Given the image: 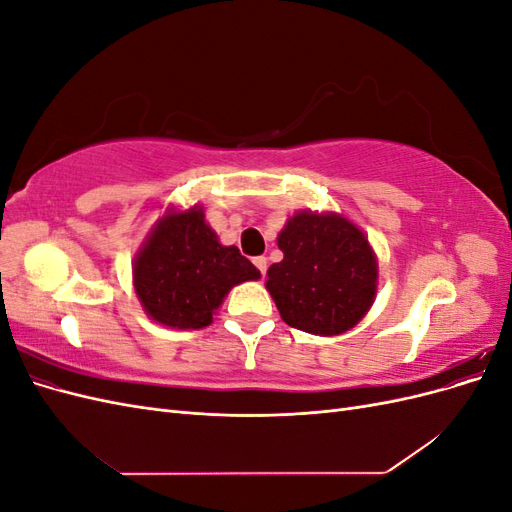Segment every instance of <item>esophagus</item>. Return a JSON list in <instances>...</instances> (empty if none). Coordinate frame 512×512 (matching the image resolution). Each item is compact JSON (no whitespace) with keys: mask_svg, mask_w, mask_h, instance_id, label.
Returning <instances> with one entry per match:
<instances>
[{"mask_svg":"<svg viewBox=\"0 0 512 512\" xmlns=\"http://www.w3.org/2000/svg\"><path fill=\"white\" fill-rule=\"evenodd\" d=\"M254 265H256V269H258L262 275L267 273V258H265V256H256V258H254Z\"/></svg>","mask_w":512,"mask_h":512,"instance_id":"1","label":"esophagus"}]
</instances>
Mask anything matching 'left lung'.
I'll return each mask as SVG.
<instances>
[{
  "mask_svg": "<svg viewBox=\"0 0 512 512\" xmlns=\"http://www.w3.org/2000/svg\"><path fill=\"white\" fill-rule=\"evenodd\" d=\"M277 247L284 258L265 286L286 324L331 337L365 318L378 292V256L359 226L333 211H297Z\"/></svg>",
  "mask_w": 512,
  "mask_h": 512,
  "instance_id": "1",
  "label": "left lung"
}]
</instances>
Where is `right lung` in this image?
<instances>
[{
    "label": "right lung",
    "mask_w": 512,
    "mask_h": 512,
    "mask_svg": "<svg viewBox=\"0 0 512 512\" xmlns=\"http://www.w3.org/2000/svg\"><path fill=\"white\" fill-rule=\"evenodd\" d=\"M260 271L235 245H222L205 209L168 207L132 262V284L143 312L168 329H203L226 294L258 280Z\"/></svg>",
    "instance_id": "1"
}]
</instances>
